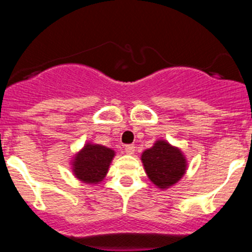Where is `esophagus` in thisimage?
<instances>
[{"label":"esophagus","instance_id":"34e87169","mask_svg":"<svg viewBox=\"0 0 252 252\" xmlns=\"http://www.w3.org/2000/svg\"><path fill=\"white\" fill-rule=\"evenodd\" d=\"M124 150H126V152L128 155H133L135 152V146L134 145H126Z\"/></svg>","mask_w":252,"mask_h":252}]
</instances>
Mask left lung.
<instances>
[{"label":"left lung","instance_id":"obj_1","mask_svg":"<svg viewBox=\"0 0 252 252\" xmlns=\"http://www.w3.org/2000/svg\"><path fill=\"white\" fill-rule=\"evenodd\" d=\"M141 159L147 177L161 189L175 184L187 169L182 152L166 141H157L142 154Z\"/></svg>","mask_w":252,"mask_h":252}]
</instances>
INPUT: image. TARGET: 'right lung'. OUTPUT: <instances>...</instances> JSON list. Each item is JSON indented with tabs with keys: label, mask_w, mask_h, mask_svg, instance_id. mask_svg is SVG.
Listing matches in <instances>:
<instances>
[{
	"label": "right lung",
	"mask_w": 252,
	"mask_h": 252,
	"mask_svg": "<svg viewBox=\"0 0 252 252\" xmlns=\"http://www.w3.org/2000/svg\"><path fill=\"white\" fill-rule=\"evenodd\" d=\"M113 156V150L88 144L75 157L74 173L83 182L96 184L105 178Z\"/></svg>",
	"instance_id": "add662e5"
}]
</instances>
